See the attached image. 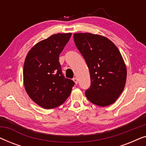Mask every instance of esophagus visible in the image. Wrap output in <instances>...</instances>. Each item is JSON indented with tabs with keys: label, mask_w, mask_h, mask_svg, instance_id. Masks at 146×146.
<instances>
[{
	"label": "esophagus",
	"mask_w": 146,
	"mask_h": 146,
	"mask_svg": "<svg viewBox=\"0 0 146 146\" xmlns=\"http://www.w3.org/2000/svg\"><path fill=\"white\" fill-rule=\"evenodd\" d=\"M73 81L74 82V83L76 84H78V78H73Z\"/></svg>",
	"instance_id": "1"
}]
</instances>
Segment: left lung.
Masks as SVG:
<instances>
[{
    "label": "left lung",
    "mask_w": 146,
    "mask_h": 146,
    "mask_svg": "<svg viewBox=\"0 0 146 146\" xmlns=\"http://www.w3.org/2000/svg\"><path fill=\"white\" fill-rule=\"evenodd\" d=\"M74 40L85 59L91 85L85 92L88 100L99 106L114 103L123 90L127 70L121 54L107 38L91 33H75Z\"/></svg>",
    "instance_id": "1"
}]
</instances>
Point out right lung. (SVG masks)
<instances>
[{
	"instance_id": "obj_1",
	"label": "right lung",
	"mask_w": 146,
	"mask_h": 146,
	"mask_svg": "<svg viewBox=\"0 0 146 146\" xmlns=\"http://www.w3.org/2000/svg\"><path fill=\"white\" fill-rule=\"evenodd\" d=\"M72 33L56 34L40 41L28 52L23 69L26 92L44 109L56 108L70 94L74 81L62 74L59 55Z\"/></svg>"
}]
</instances>
